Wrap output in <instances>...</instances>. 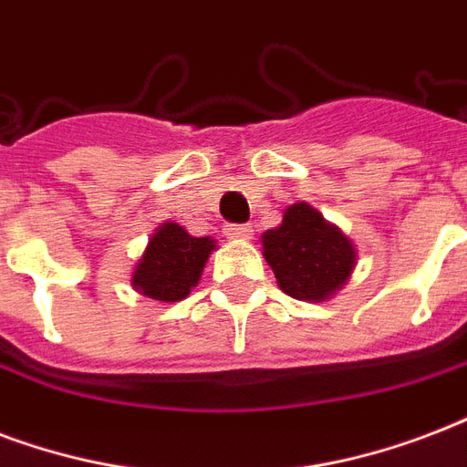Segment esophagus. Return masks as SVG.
Returning a JSON list of instances; mask_svg holds the SVG:
<instances>
[{
    "mask_svg": "<svg viewBox=\"0 0 467 467\" xmlns=\"http://www.w3.org/2000/svg\"><path fill=\"white\" fill-rule=\"evenodd\" d=\"M226 236L229 238H251L253 236V229L248 223H229L226 226Z\"/></svg>",
    "mask_w": 467,
    "mask_h": 467,
    "instance_id": "1",
    "label": "esophagus"
}]
</instances>
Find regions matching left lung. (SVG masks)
Wrapping results in <instances>:
<instances>
[{"mask_svg": "<svg viewBox=\"0 0 467 467\" xmlns=\"http://www.w3.org/2000/svg\"><path fill=\"white\" fill-rule=\"evenodd\" d=\"M263 255L285 295L321 302L334 295L356 265V248L305 202L292 204L277 229L263 234Z\"/></svg>", "mask_w": 467, "mask_h": 467, "instance_id": "obj_1", "label": "left lung"}]
</instances>
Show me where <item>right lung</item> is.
I'll return each instance as SVG.
<instances>
[{"label":"right lung","instance_id":"1","mask_svg":"<svg viewBox=\"0 0 467 467\" xmlns=\"http://www.w3.org/2000/svg\"><path fill=\"white\" fill-rule=\"evenodd\" d=\"M212 251V238H194L177 223H162L150 236L143 258L133 270V287L158 302L184 299L200 283Z\"/></svg>","mask_w":467,"mask_h":467}]
</instances>
